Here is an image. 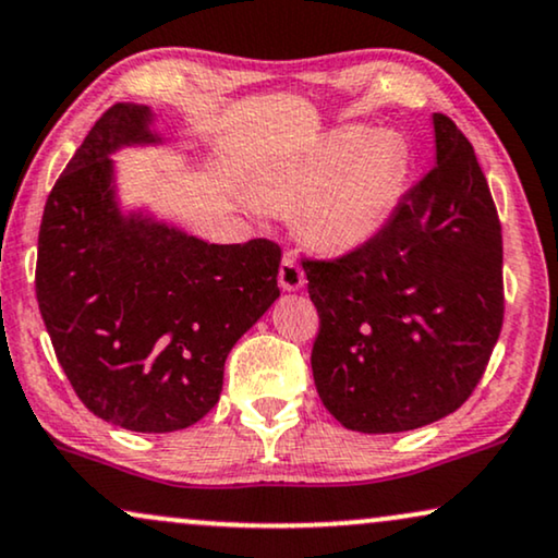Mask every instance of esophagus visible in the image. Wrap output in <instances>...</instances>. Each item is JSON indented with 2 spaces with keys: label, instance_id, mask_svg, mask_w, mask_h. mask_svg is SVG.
I'll list each match as a JSON object with an SVG mask.
<instances>
[{
  "label": "esophagus",
  "instance_id": "34e87169",
  "mask_svg": "<svg viewBox=\"0 0 558 558\" xmlns=\"http://www.w3.org/2000/svg\"><path fill=\"white\" fill-rule=\"evenodd\" d=\"M278 280H280V286H283V291H301L303 283H306V272H303L299 259H295L291 252H288V255L283 257V263H280Z\"/></svg>",
  "mask_w": 558,
  "mask_h": 558
}]
</instances>
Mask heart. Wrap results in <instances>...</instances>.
<instances>
[{
    "label": "heart",
    "instance_id": "b5f03b06",
    "mask_svg": "<svg viewBox=\"0 0 558 558\" xmlns=\"http://www.w3.org/2000/svg\"><path fill=\"white\" fill-rule=\"evenodd\" d=\"M407 178V149L391 133H329L299 165L267 180L272 203H301L303 229L331 252L363 246L389 223Z\"/></svg>",
    "mask_w": 558,
    "mask_h": 558
}]
</instances>
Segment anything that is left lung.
I'll return each instance as SVG.
<instances>
[{
    "mask_svg": "<svg viewBox=\"0 0 558 558\" xmlns=\"http://www.w3.org/2000/svg\"><path fill=\"white\" fill-rule=\"evenodd\" d=\"M437 165L371 242L301 257L319 331L322 404L355 433H404L456 412L505 319L502 227L471 141L435 112Z\"/></svg>",
    "mask_w": 558,
    "mask_h": 558,
    "instance_id": "8db88e82",
    "label": "left lung"
}]
</instances>
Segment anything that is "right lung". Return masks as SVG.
<instances>
[{
    "label": "right lung",
    "mask_w": 558,
    "mask_h": 558,
    "mask_svg": "<svg viewBox=\"0 0 558 558\" xmlns=\"http://www.w3.org/2000/svg\"><path fill=\"white\" fill-rule=\"evenodd\" d=\"M149 121L146 105H112L56 180L35 295L56 361L95 417L174 433L216 407L229 350L280 295V246L208 244L118 214L108 154L157 141Z\"/></svg>",
    "instance_id": "right-lung-1"
}]
</instances>
